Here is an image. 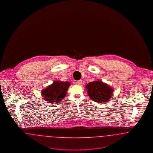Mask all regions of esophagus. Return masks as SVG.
I'll return each mask as SVG.
<instances>
[{"instance_id":"esophagus-1","label":"esophagus","mask_w":153,"mask_h":153,"mask_svg":"<svg viewBox=\"0 0 153 153\" xmlns=\"http://www.w3.org/2000/svg\"><path fill=\"white\" fill-rule=\"evenodd\" d=\"M76 84L78 85H81L82 84V81L81 80H79L77 81H76Z\"/></svg>"}]
</instances>
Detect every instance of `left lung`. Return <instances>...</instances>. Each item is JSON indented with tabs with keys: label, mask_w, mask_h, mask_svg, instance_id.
<instances>
[{
	"label": "left lung",
	"mask_w": 153,
	"mask_h": 153,
	"mask_svg": "<svg viewBox=\"0 0 153 153\" xmlns=\"http://www.w3.org/2000/svg\"><path fill=\"white\" fill-rule=\"evenodd\" d=\"M88 95L93 101L104 103L110 100L113 95L114 89L101 80L90 82L85 86Z\"/></svg>",
	"instance_id": "1"
}]
</instances>
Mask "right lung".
<instances>
[{"label": "right lung", "mask_w": 153, "mask_h": 153, "mask_svg": "<svg viewBox=\"0 0 153 153\" xmlns=\"http://www.w3.org/2000/svg\"><path fill=\"white\" fill-rule=\"evenodd\" d=\"M70 85V82L68 81H55L52 84L42 90L41 95L46 102L57 104L65 98Z\"/></svg>", "instance_id": "obj_1"}]
</instances>
